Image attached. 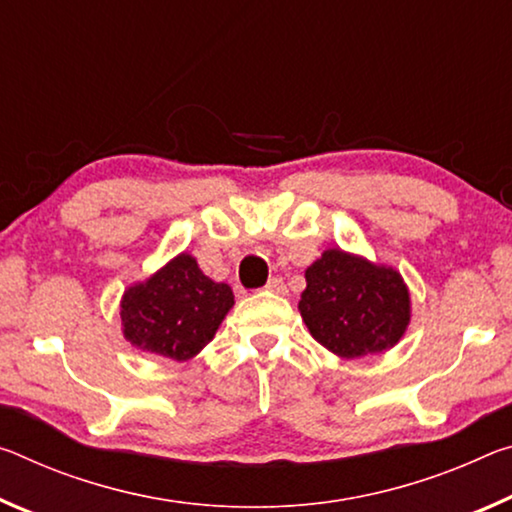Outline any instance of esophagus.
<instances>
[{
  "instance_id": "esophagus-1",
  "label": "esophagus",
  "mask_w": 512,
  "mask_h": 512,
  "mask_svg": "<svg viewBox=\"0 0 512 512\" xmlns=\"http://www.w3.org/2000/svg\"><path fill=\"white\" fill-rule=\"evenodd\" d=\"M266 291H271V294H285L287 291V285L285 282H282V278H273V280H269L266 282V287H264Z\"/></svg>"
}]
</instances>
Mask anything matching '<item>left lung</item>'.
Listing matches in <instances>:
<instances>
[{"mask_svg": "<svg viewBox=\"0 0 512 512\" xmlns=\"http://www.w3.org/2000/svg\"><path fill=\"white\" fill-rule=\"evenodd\" d=\"M305 282L300 316L316 342L339 358L385 353L410 326V289L394 266L328 248L307 266Z\"/></svg>", "mask_w": 512, "mask_h": 512, "instance_id": "1", "label": "left lung"}]
</instances>
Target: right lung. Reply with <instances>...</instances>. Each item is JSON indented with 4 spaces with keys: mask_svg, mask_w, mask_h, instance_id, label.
Masks as SVG:
<instances>
[{
    "mask_svg": "<svg viewBox=\"0 0 512 512\" xmlns=\"http://www.w3.org/2000/svg\"><path fill=\"white\" fill-rule=\"evenodd\" d=\"M232 305L230 285L207 278L196 257L180 253L125 289L120 326L139 351L186 362L212 342Z\"/></svg>",
    "mask_w": 512,
    "mask_h": 512,
    "instance_id": "add662e5",
    "label": "right lung"
}]
</instances>
